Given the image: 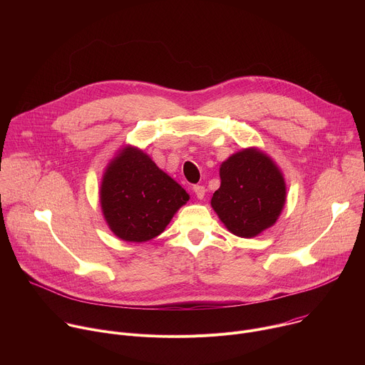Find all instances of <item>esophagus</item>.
<instances>
[{
    "instance_id": "obj_1",
    "label": "esophagus",
    "mask_w": 365,
    "mask_h": 365,
    "mask_svg": "<svg viewBox=\"0 0 365 365\" xmlns=\"http://www.w3.org/2000/svg\"><path fill=\"white\" fill-rule=\"evenodd\" d=\"M193 192H195V195H196L197 199H203L206 189H205L203 186H200V185H195V186H193Z\"/></svg>"
}]
</instances>
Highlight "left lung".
<instances>
[{
    "label": "left lung",
    "mask_w": 365,
    "mask_h": 365,
    "mask_svg": "<svg viewBox=\"0 0 365 365\" xmlns=\"http://www.w3.org/2000/svg\"><path fill=\"white\" fill-rule=\"evenodd\" d=\"M221 186L211 206L225 228L241 238H252L273 227L286 203L282 170L267 153L242 148L222 162Z\"/></svg>",
    "instance_id": "8db88e82"
}]
</instances>
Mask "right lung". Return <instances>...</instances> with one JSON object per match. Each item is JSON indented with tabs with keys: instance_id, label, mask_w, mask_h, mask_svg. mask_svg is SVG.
Returning <instances> with one entry per match:
<instances>
[{
	"instance_id": "add662e5",
	"label": "right lung",
	"mask_w": 365,
	"mask_h": 365,
	"mask_svg": "<svg viewBox=\"0 0 365 365\" xmlns=\"http://www.w3.org/2000/svg\"><path fill=\"white\" fill-rule=\"evenodd\" d=\"M187 200L186 190L131 144L117 151L99 187L103 220L127 242H145L162 234Z\"/></svg>"
}]
</instances>
